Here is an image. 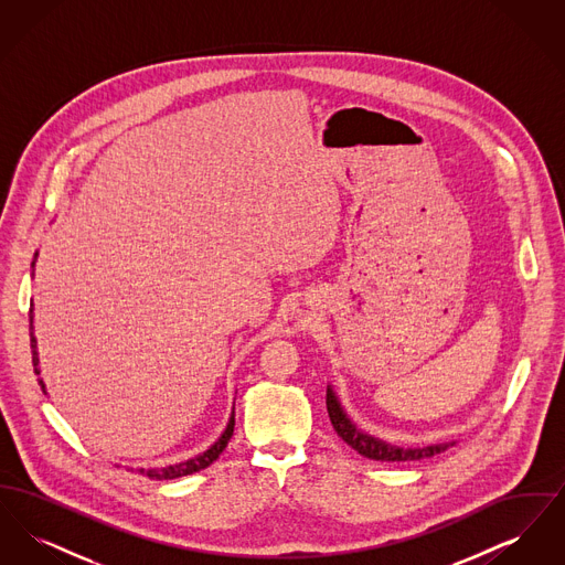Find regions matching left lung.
Segmentation results:
<instances>
[{
  "instance_id": "left-lung-1",
  "label": "left lung",
  "mask_w": 565,
  "mask_h": 565,
  "mask_svg": "<svg viewBox=\"0 0 565 565\" xmlns=\"http://www.w3.org/2000/svg\"><path fill=\"white\" fill-rule=\"evenodd\" d=\"M326 408H328L332 428L350 445L351 449L358 451L360 456L376 459V461L428 459V457L438 456V454L447 451L449 447L457 445V440H447V443H434V445H422V447H398V445L376 438L369 431L360 430L348 415V411L343 408V404L339 401V396L330 383L326 385Z\"/></svg>"
}]
</instances>
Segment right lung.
Returning <instances> with one entry per match:
<instances>
[{
  "label": "right lung",
  "instance_id": "add662e5",
  "mask_svg": "<svg viewBox=\"0 0 565 565\" xmlns=\"http://www.w3.org/2000/svg\"><path fill=\"white\" fill-rule=\"evenodd\" d=\"M35 263H38V252L33 256V263H31V275H35ZM29 337H31V355H33V371L35 375H40V358H38V339L33 334V307L29 309ZM38 383L42 385V392L46 394V385L42 379H38ZM235 430V406L231 411V417H228V424L226 428L222 430V434L215 438L214 445H210L203 454L199 456L190 457L184 461H178V463H169V466H161V468H131L137 475L141 477H148V479H157V481H169V479H180V477H189L194 475L203 468H207L210 463H214L215 459L220 457V454L226 449L231 436Z\"/></svg>",
  "mask_w": 565,
  "mask_h": 565
}]
</instances>
